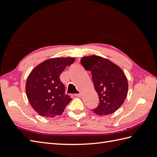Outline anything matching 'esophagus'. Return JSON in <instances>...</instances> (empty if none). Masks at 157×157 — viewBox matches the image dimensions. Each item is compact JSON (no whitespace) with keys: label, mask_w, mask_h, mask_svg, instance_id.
Listing matches in <instances>:
<instances>
[{"label":"esophagus","mask_w":157,"mask_h":157,"mask_svg":"<svg viewBox=\"0 0 157 157\" xmlns=\"http://www.w3.org/2000/svg\"><path fill=\"white\" fill-rule=\"evenodd\" d=\"M82 94L81 92H80L79 94H75V96H77V97H81V96H82Z\"/></svg>","instance_id":"34e87169"}]
</instances>
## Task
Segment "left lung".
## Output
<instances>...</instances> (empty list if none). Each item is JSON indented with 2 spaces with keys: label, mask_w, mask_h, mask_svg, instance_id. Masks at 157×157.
<instances>
[{
  "label": "left lung",
  "mask_w": 157,
  "mask_h": 157,
  "mask_svg": "<svg viewBox=\"0 0 157 157\" xmlns=\"http://www.w3.org/2000/svg\"><path fill=\"white\" fill-rule=\"evenodd\" d=\"M80 63L86 71H91L94 88L99 104L93 111L98 115H108L115 113L128 94V80L122 69L111 61L101 56H84Z\"/></svg>",
  "instance_id": "left-lung-1"
}]
</instances>
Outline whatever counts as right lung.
I'll return each mask as SVG.
<instances>
[{"label": "right lung", "mask_w": 157, "mask_h": 157, "mask_svg": "<svg viewBox=\"0 0 157 157\" xmlns=\"http://www.w3.org/2000/svg\"><path fill=\"white\" fill-rule=\"evenodd\" d=\"M75 59L55 58L38 65L29 75L25 91L31 107L40 115L53 118L60 115L71 100L65 94V86L59 76Z\"/></svg>", "instance_id": "1"}]
</instances>
